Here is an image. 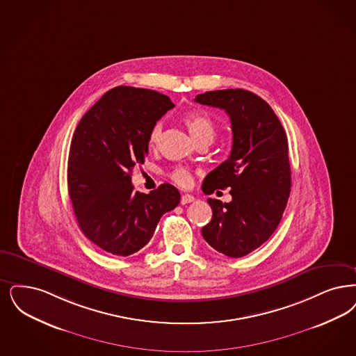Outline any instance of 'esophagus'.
Masks as SVG:
<instances>
[{
    "mask_svg": "<svg viewBox=\"0 0 356 356\" xmlns=\"http://www.w3.org/2000/svg\"><path fill=\"white\" fill-rule=\"evenodd\" d=\"M195 201V197L193 196H191V195H181V200H180V202L185 205V204H189V202H193Z\"/></svg>",
    "mask_w": 356,
    "mask_h": 356,
    "instance_id": "obj_1",
    "label": "esophagus"
}]
</instances>
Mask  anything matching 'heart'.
Listing matches in <instances>:
<instances>
[{
	"label": "heart",
	"mask_w": 356,
	"mask_h": 356,
	"mask_svg": "<svg viewBox=\"0 0 356 356\" xmlns=\"http://www.w3.org/2000/svg\"><path fill=\"white\" fill-rule=\"evenodd\" d=\"M183 120L196 142H199L201 139H205V138L213 139L216 128H214L212 119L208 115L204 114L201 111H189L183 116ZM160 134H161V124L156 123L151 129L149 136H148V144L151 148L156 147L159 139H160ZM171 179L176 184L186 186L192 181V173L184 167H177L172 171Z\"/></svg>",
	"instance_id": "obj_1"
}]
</instances>
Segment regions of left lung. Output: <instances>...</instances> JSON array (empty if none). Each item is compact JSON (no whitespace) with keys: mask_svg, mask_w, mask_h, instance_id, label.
<instances>
[{"mask_svg":"<svg viewBox=\"0 0 356 356\" xmlns=\"http://www.w3.org/2000/svg\"><path fill=\"white\" fill-rule=\"evenodd\" d=\"M195 102L225 110L233 132L228 160L201 186L205 195L230 188L232 201L208 199L213 216L201 234L217 252L240 258L268 241L282 218L291 186L286 132L270 106L248 90L207 91Z\"/></svg>","mask_w":356,"mask_h":356,"instance_id":"8db88e82","label":"left lung"}]
</instances>
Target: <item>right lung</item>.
Masks as SVG:
<instances>
[{
    "label": "right lung",
    "instance_id": "add662e5",
    "mask_svg": "<svg viewBox=\"0 0 356 356\" xmlns=\"http://www.w3.org/2000/svg\"><path fill=\"white\" fill-rule=\"evenodd\" d=\"M175 107L154 90L119 86L81 119L72 136L67 185L72 209L86 237L114 256L139 252L161 216L180 202V192L161 184L151 193L134 191L131 175L148 155V136Z\"/></svg>",
    "mask_w": 356,
    "mask_h": 356
}]
</instances>
